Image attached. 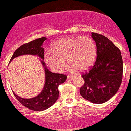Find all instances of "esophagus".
I'll return each mask as SVG.
<instances>
[{
	"instance_id": "obj_1",
	"label": "esophagus",
	"mask_w": 131,
	"mask_h": 131,
	"mask_svg": "<svg viewBox=\"0 0 131 131\" xmlns=\"http://www.w3.org/2000/svg\"><path fill=\"white\" fill-rule=\"evenodd\" d=\"M74 77V76L73 75H68V76H67V79H72Z\"/></svg>"
}]
</instances>
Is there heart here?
<instances>
[{"label":"heart","instance_id":"heart-1","mask_svg":"<svg viewBox=\"0 0 131 131\" xmlns=\"http://www.w3.org/2000/svg\"><path fill=\"white\" fill-rule=\"evenodd\" d=\"M97 48L91 37H67L57 40L45 52V61L55 72L63 71L68 64L78 71H84L94 63Z\"/></svg>","mask_w":131,"mask_h":131}]
</instances>
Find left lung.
<instances>
[{
	"label": "left lung",
	"instance_id": "1",
	"mask_svg": "<svg viewBox=\"0 0 131 131\" xmlns=\"http://www.w3.org/2000/svg\"><path fill=\"white\" fill-rule=\"evenodd\" d=\"M97 46L94 65L82 75L84 84L80 89L81 95L96 103H105L118 91L122 82L123 59L121 51L102 34L92 32Z\"/></svg>",
	"mask_w": 131,
	"mask_h": 131
}]
</instances>
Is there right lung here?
Instances as JSON below:
<instances>
[{
	"label": "right lung",
	"mask_w": 131,
	"mask_h": 131,
	"mask_svg": "<svg viewBox=\"0 0 131 131\" xmlns=\"http://www.w3.org/2000/svg\"><path fill=\"white\" fill-rule=\"evenodd\" d=\"M46 39V37H43L22 45L15 50L10 60V62L16 57L23 55H37L43 60H40V61L44 68L46 81L41 92L31 99L21 98L13 92L16 99L24 106L34 111L45 110L53 105L58 98V85L65 82L67 78L66 75L52 73L47 68L43 61L44 50L42 47L43 42Z\"/></svg>",
	"instance_id": "obj_1"
}]
</instances>
